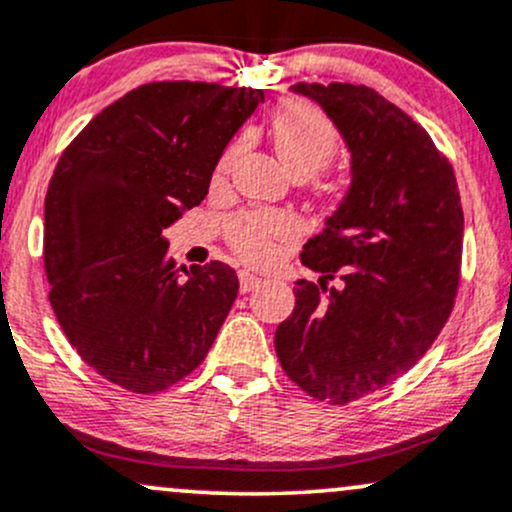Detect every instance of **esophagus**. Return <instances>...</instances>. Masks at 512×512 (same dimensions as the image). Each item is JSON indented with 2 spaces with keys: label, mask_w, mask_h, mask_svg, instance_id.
Returning <instances> with one entry per match:
<instances>
[{
  "label": "esophagus",
  "mask_w": 512,
  "mask_h": 512,
  "mask_svg": "<svg viewBox=\"0 0 512 512\" xmlns=\"http://www.w3.org/2000/svg\"><path fill=\"white\" fill-rule=\"evenodd\" d=\"M238 279H240V291H243V294H247V291H252V289H255V286H260V282H262L260 274L250 272V269H240Z\"/></svg>",
  "instance_id": "1"
}]
</instances>
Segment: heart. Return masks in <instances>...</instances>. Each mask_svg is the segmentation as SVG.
<instances>
[{"instance_id": "heart-1", "label": "heart", "mask_w": 512, "mask_h": 512, "mask_svg": "<svg viewBox=\"0 0 512 512\" xmlns=\"http://www.w3.org/2000/svg\"><path fill=\"white\" fill-rule=\"evenodd\" d=\"M274 148L282 157L284 167L299 177H313L338 153V131L323 111L306 101H284L272 116ZM235 148H228L221 157L218 170H226ZM294 223L282 213L257 211L240 213L230 221L228 240L233 250L247 262H267L272 257V240L286 238Z\"/></svg>"}]
</instances>
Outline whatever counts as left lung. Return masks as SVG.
Segmentation results:
<instances>
[{"label": "left lung", "instance_id": "obj_1", "mask_svg": "<svg viewBox=\"0 0 512 512\" xmlns=\"http://www.w3.org/2000/svg\"><path fill=\"white\" fill-rule=\"evenodd\" d=\"M335 123L352 182L308 240L279 364L308 396L345 406L418 362L452 313L464 213L452 165L420 123L364 84H294ZM335 281V285H330Z\"/></svg>", "mask_w": 512, "mask_h": 512}]
</instances>
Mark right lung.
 Here are the masks:
<instances>
[{
	"label": "right lung",
	"instance_id": "add662e5",
	"mask_svg": "<svg viewBox=\"0 0 512 512\" xmlns=\"http://www.w3.org/2000/svg\"><path fill=\"white\" fill-rule=\"evenodd\" d=\"M262 89L150 82L106 106L60 155L46 194L43 265L60 328L94 372L133 393L192 374L238 277L177 267L165 228L209 194L223 150Z\"/></svg>",
	"mask_w": 512,
	"mask_h": 512
}]
</instances>
